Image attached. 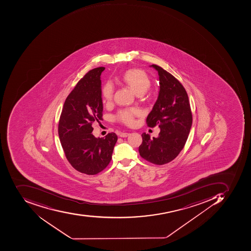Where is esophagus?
<instances>
[{
  "mask_svg": "<svg viewBox=\"0 0 251 251\" xmlns=\"http://www.w3.org/2000/svg\"><path fill=\"white\" fill-rule=\"evenodd\" d=\"M129 135H130V133H122L121 134H120V136H121V137L125 138L127 137V136H129Z\"/></svg>",
  "mask_w": 251,
  "mask_h": 251,
  "instance_id": "esophagus-1",
  "label": "esophagus"
}]
</instances>
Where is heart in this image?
Instances as JSON below:
<instances>
[{"label": "heart", "mask_w": 251, "mask_h": 251, "mask_svg": "<svg viewBox=\"0 0 251 251\" xmlns=\"http://www.w3.org/2000/svg\"><path fill=\"white\" fill-rule=\"evenodd\" d=\"M122 81L133 90L138 96L143 95L151 87V80L146 72L139 69H129L124 73ZM114 87L111 83H107L102 88V97L106 102H110L113 98ZM137 108H130L120 111L116 115L120 122L127 126H133L135 117L139 115Z\"/></svg>", "instance_id": "obj_1"}]
</instances>
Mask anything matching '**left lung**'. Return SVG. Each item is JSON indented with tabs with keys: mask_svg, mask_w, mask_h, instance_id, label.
Instances as JSON below:
<instances>
[{
	"mask_svg": "<svg viewBox=\"0 0 251 251\" xmlns=\"http://www.w3.org/2000/svg\"><path fill=\"white\" fill-rule=\"evenodd\" d=\"M159 76L158 97L146 118L149 127L158 125V137L151 139L142 134L139 154L149 162L157 165L171 162L178 156L186 143L192 125L189 97L180 82L157 65H151Z\"/></svg>",
	"mask_w": 251,
	"mask_h": 251,
	"instance_id": "1",
	"label": "left lung"
}]
</instances>
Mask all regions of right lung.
I'll list each match as a JSON object with an SVG mask.
<instances>
[{"mask_svg":"<svg viewBox=\"0 0 251 251\" xmlns=\"http://www.w3.org/2000/svg\"><path fill=\"white\" fill-rule=\"evenodd\" d=\"M104 67L89 71L70 93L62 108L58 133L61 145L71 165L76 171L95 175L103 171L112 159L118 136L93 135L92 125L102 119L100 75Z\"/></svg>","mask_w":251,"mask_h":251,"instance_id":"add662e5","label":"right lung"}]
</instances>
